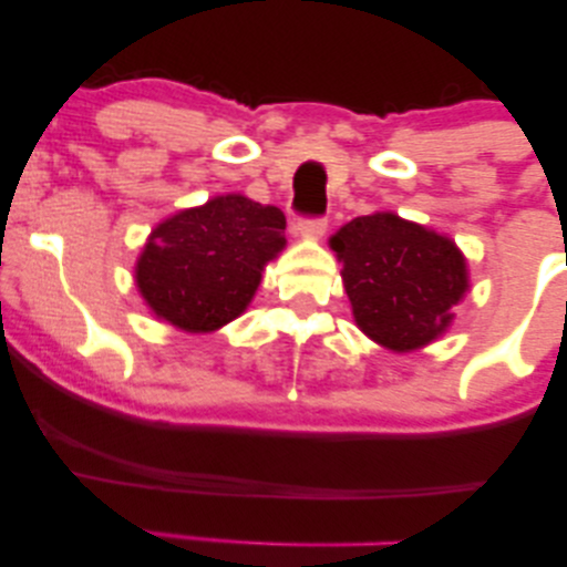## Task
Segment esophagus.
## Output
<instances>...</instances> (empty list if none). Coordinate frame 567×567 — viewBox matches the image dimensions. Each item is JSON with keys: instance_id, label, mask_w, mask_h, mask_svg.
<instances>
[{"instance_id": "obj_1", "label": "esophagus", "mask_w": 567, "mask_h": 567, "mask_svg": "<svg viewBox=\"0 0 567 567\" xmlns=\"http://www.w3.org/2000/svg\"><path fill=\"white\" fill-rule=\"evenodd\" d=\"M324 229H328V220L324 218H301V224H298V234L309 239H320Z\"/></svg>"}]
</instances>
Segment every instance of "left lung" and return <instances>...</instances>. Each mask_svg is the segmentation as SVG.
Segmentation results:
<instances>
[{"label":"left lung","instance_id":"left-lung-1","mask_svg":"<svg viewBox=\"0 0 567 567\" xmlns=\"http://www.w3.org/2000/svg\"><path fill=\"white\" fill-rule=\"evenodd\" d=\"M330 247L343 264L357 328L392 351L421 349L445 333L453 306L470 290L453 239L394 213L349 220Z\"/></svg>","mask_w":567,"mask_h":567}]
</instances>
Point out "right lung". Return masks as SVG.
<instances>
[{"instance_id": "right-lung-1", "label": "right lung", "mask_w": 567, "mask_h": 567, "mask_svg": "<svg viewBox=\"0 0 567 567\" xmlns=\"http://www.w3.org/2000/svg\"><path fill=\"white\" fill-rule=\"evenodd\" d=\"M282 247L279 207L226 194L162 220L143 247L135 285L159 320L210 333L243 315Z\"/></svg>"}]
</instances>
